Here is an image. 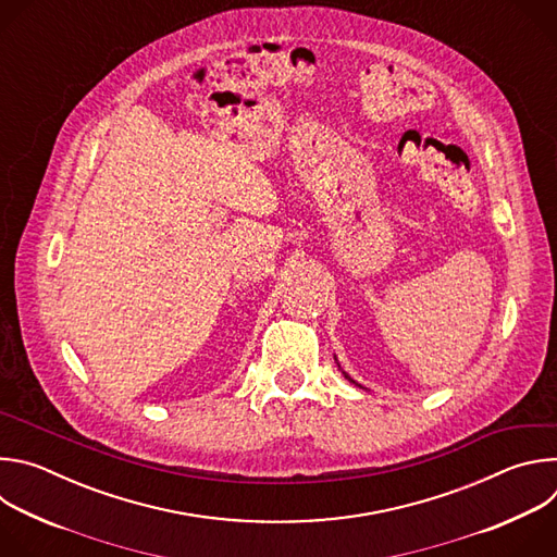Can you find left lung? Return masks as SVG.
I'll list each match as a JSON object with an SVG mask.
<instances>
[{
	"label": "left lung",
	"instance_id": "obj_1",
	"mask_svg": "<svg viewBox=\"0 0 557 557\" xmlns=\"http://www.w3.org/2000/svg\"><path fill=\"white\" fill-rule=\"evenodd\" d=\"M335 361H337V357H335ZM337 366H339V363H337ZM339 370H342V366H339ZM342 374H344V376H346V379H348V381H350V383H355V385H357V387H363V385H359V383H357V381H355V379H350V376H348V374H346V372H344V370H342Z\"/></svg>",
	"mask_w": 557,
	"mask_h": 557
}]
</instances>
